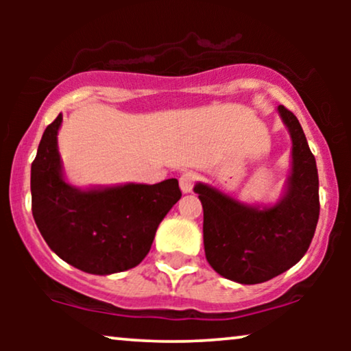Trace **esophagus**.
Listing matches in <instances>:
<instances>
[{
    "label": "esophagus",
    "instance_id": "esophagus-1",
    "mask_svg": "<svg viewBox=\"0 0 351 351\" xmlns=\"http://www.w3.org/2000/svg\"><path fill=\"white\" fill-rule=\"evenodd\" d=\"M196 179H198V177H196L195 172H191V171L184 172V174H182L180 179H179V184H180L182 191H184V193H190V191L193 190Z\"/></svg>",
    "mask_w": 351,
    "mask_h": 351
}]
</instances>
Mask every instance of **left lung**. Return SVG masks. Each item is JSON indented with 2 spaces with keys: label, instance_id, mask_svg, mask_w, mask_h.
Segmentation results:
<instances>
[{
  "label": "left lung",
  "instance_id": "obj_1",
  "mask_svg": "<svg viewBox=\"0 0 351 351\" xmlns=\"http://www.w3.org/2000/svg\"><path fill=\"white\" fill-rule=\"evenodd\" d=\"M278 112L292 138V172L280 203L252 208L209 185L195 186L204 210L206 258L219 275L241 285L268 281L294 267L308 251L319 217L315 156L295 114L282 105Z\"/></svg>",
  "mask_w": 351,
  "mask_h": 351
}]
</instances>
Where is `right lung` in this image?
<instances>
[{"label": "right lung", "mask_w": 351, "mask_h": 351, "mask_svg": "<svg viewBox=\"0 0 351 351\" xmlns=\"http://www.w3.org/2000/svg\"><path fill=\"white\" fill-rule=\"evenodd\" d=\"M59 114L43 134L32 162V213L52 251L93 275H112L141 263L158 225L180 199L177 179L80 190L62 176L57 150Z\"/></svg>", "instance_id": "1"}]
</instances>
